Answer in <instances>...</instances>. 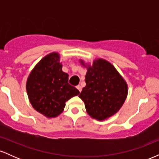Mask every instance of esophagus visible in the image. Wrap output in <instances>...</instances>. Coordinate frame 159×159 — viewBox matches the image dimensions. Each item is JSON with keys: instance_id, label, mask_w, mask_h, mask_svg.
I'll return each mask as SVG.
<instances>
[{"instance_id": "esophagus-1", "label": "esophagus", "mask_w": 159, "mask_h": 159, "mask_svg": "<svg viewBox=\"0 0 159 159\" xmlns=\"http://www.w3.org/2000/svg\"><path fill=\"white\" fill-rule=\"evenodd\" d=\"M77 89H78V90H79V92H80V93L81 92L82 87H81V85H78V86H77Z\"/></svg>"}]
</instances>
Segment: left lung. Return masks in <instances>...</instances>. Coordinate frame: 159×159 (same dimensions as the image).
<instances>
[{"mask_svg":"<svg viewBox=\"0 0 159 159\" xmlns=\"http://www.w3.org/2000/svg\"><path fill=\"white\" fill-rule=\"evenodd\" d=\"M79 61L87 70L86 86L79 95L87 113L98 121L107 120L119 111L126 99V81L106 60L95 59L92 65L84 60Z\"/></svg>","mask_w":159,"mask_h":159,"instance_id":"obj_1","label":"left lung"}]
</instances>
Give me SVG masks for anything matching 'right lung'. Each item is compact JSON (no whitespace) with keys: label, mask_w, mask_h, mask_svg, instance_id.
I'll return each mask as SVG.
<instances>
[{"label":"right lung","mask_w":159,"mask_h":159,"mask_svg":"<svg viewBox=\"0 0 159 159\" xmlns=\"http://www.w3.org/2000/svg\"><path fill=\"white\" fill-rule=\"evenodd\" d=\"M60 59L58 52L47 54L32 69L26 83L33 107L50 119L62 114L66 102L80 93L68 83L69 75L62 70Z\"/></svg>","instance_id":"right-lung-1"}]
</instances>
